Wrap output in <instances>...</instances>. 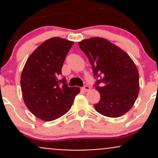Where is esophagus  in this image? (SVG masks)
<instances>
[{
    "label": "esophagus",
    "instance_id": "obj_1",
    "mask_svg": "<svg viewBox=\"0 0 158 158\" xmlns=\"http://www.w3.org/2000/svg\"><path fill=\"white\" fill-rule=\"evenodd\" d=\"M90 89V88L89 86H88V85H85L84 87H82V88H81V90H83L85 92L88 91V90H89Z\"/></svg>",
    "mask_w": 158,
    "mask_h": 158
}]
</instances>
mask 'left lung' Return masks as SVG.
<instances>
[{
  "label": "left lung",
  "mask_w": 158,
  "mask_h": 158,
  "mask_svg": "<svg viewBox=\"0 0 158 158\" xmlns=\"http://www.w3.org/2000/svg\"><path fill=\"white\" fill-rule=\"evenodd\" d=\"M88 56L97 79L94 86L100 100L96 110L109 117H119L133 106L139 94V73L130 56L116 45L94 37L79 42Z\"/></svg>",
  "instance_id": "8db88e82"
}]
</instances>
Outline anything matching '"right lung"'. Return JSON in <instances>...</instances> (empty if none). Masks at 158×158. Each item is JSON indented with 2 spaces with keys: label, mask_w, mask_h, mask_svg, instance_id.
Returning <instances> with one entry per match:
<instances>
[{
  "label": "right lung",
  "mask_w": 158,
  "mask_h": 158,
  "mask_svg": "<svg viewBox=\"0 0 158 158\" xmlns=\"http://www.w3.org/2000/svg\"><path fill=\"white\" fill-rule=\"evenodd\" d=\"M73 41L51 38L43 42L27 59L21 77L23 99L29 110L38 118L52 121L71 108L80 91L69 87L60 79L61 68Z\"/></svg>",
  "instance_id": "add662e5"
}]
</instances>
